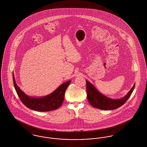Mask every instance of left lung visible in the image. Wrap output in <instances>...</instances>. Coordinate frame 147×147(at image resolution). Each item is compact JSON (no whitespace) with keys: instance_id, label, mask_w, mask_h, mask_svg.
<instances>
[{"instance_id":"left-lung-1","label":"left lung","mask_w":147,"mask_h":147,"mask_svg":"<svg viewBox=\"0 0 147 147\" xmlns=\"http://www.w3.org/2000/svg\"><path fill=\"white\" fill-rule=\"evenodd\" d=\"M86 82L87 97L89 102L92 106L102 110H114L122 106L130 97L135 87L134 84L132 88L125 97L115 100L107 98L98 92L90 83L87 80H86Z\"/></svg>"}]
</instances>
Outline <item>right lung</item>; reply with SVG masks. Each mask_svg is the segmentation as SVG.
I'll list each match as a JSON object with an SVG mask.
<instances>
[{"instance_id":"right-lung-1","label":"right lung","mask_w":147,"mask_h":147,"mask_svg":"<svg viewBox=\"0 0 147 147\" xmlns=\"http://www.w3.org/2000/svg\"><path fill=\"white\" fill-rule=\"evenodd\" d=\"M13 82L15 90L24 105L31 110L46 112L56 110L63 104L65 92L70 84L69 80L60 85L55 91L49 95L43 98H31L26 95L15 82L13 74Z\"/></svg>"}]
</instances>
